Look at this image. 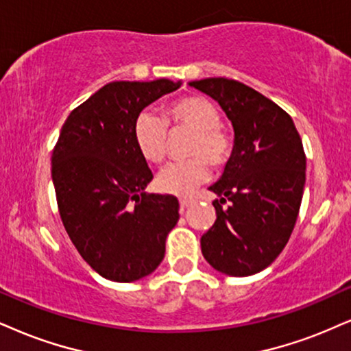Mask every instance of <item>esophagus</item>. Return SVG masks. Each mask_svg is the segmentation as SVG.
<instances>
[{"label": "esophagus", "instance_id": "obj_1", "mask_svg": "<svg viewBox=\"0 0 351 351\" xmlns=\"http://www.w3.org/2000/svg\"><path fill=\"white\" fill-rule=\"evenodd\" d=\"M190 203H192V200H189V198H180V200H179V205H180V210H185V208H187V206L190 205Z\"/></svg>", "mask_w": 351, "mask_h": 351}]
</instances>
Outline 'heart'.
Wrapping results in <instances>:
<instances>
[{
    "label": "heart",
    "mask_w": 351,
    "mask_h": 351,
    "mask_svg": "<svg viewBox=\"0 0 351 351\" xmlns=\"http://www.w3.org/2000/svg\"><path fill=\"white\" fill-rule=\"evenodd\" d=\"M218 107L200 96L180 97L171 102L159 119L141 112L133 123V140L138 151L148 162L164 161L167 151V125L193 130L189 145L187 161L169 164L158 176V189L169 195L185 197L210 176L208 161L223 166L232 153V140L221 128Z\"/></svg>",
    "instance_id": "1"
}]
</instances>
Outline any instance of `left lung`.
I'll return each mask as SVG.
<instances>
[{
	"label": "left lung",
	"instance_id": "8db88e82",
	"mask_svg": "<svg viewBox=\"0 0 351 351\" xmlns=\"http://www.w3.org/2000/svg\"><path fill=\"white\" fill-rule=\"evenodd\" d=\"M221 106L234 128V148L210 187L216 221L202 254L229 276L258 274L278 257L295 228L306 182V154L291 117L249 86L226 77L189 83ZM230 202L228 207L222 205Z\"/></svg>",
	"mask_w": 351,
	"mask_h": 351
}]
</instances>
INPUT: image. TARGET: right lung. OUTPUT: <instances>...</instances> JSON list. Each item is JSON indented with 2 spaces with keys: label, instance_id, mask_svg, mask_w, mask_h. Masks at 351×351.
I'll list each match as a JSON object with an SVG mask.
<instances>
[{
  "label": "right lung",
  "instance_id": "right-lung-1",
  "mask_svg": "<svg viewBox=\"0 0 351 351\" xmlns=\"http://www.w3.org/2000/svg\"><path fill=\"white\" fill-rule=\"evenodd\" d=\"M180 84H106L68 115L51 153L63 226L81 257L110 281L153 274L179 221L176 197L145 192L153 172L133 140V123L146 106Z\"/></svg>",
  "mask_w": 351,
  "mask_h": 351
}]
</instances>
